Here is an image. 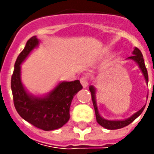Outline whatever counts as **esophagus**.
Wrapping results in <instances>:
<instances>
[{
    "label": "esophagus",
    "mask_w": 154,
    "mask_h": 154,
    "mask_svg": "<svg viewBox=\"0 0 154 154\" xmlns=\"http://www.w3.org/2000/svg\"><path fill=\"white\" fill-rule=\"evenodd\" d=\"M80 80L81 85H82V86H83L84 88L87 87V86H88V80H87V78H86V77H81Z\"/></svg>",
    "instance_id": "obj_1"
}]
</instances>
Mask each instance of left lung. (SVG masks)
Returning <instances> with one entry per match:
<instances>
[{"label": "left lung", "instance_id": "obj_1", "mask_svg": "<svg viewBox=\"0 0 154 154\" xmlns=\"http://www.w3.org/2000/svg\"><path fill=\"white\" fill-rule=\"evenodd\" d=\"M132 54H133V56L128 57L127 60L134 61L138 65L140 70L141 71V73H142L143 76H144L146 83L147 84L148 83V74H147V71H146V68L145 62H144V59H143V56H142L141 52H140L139 49L134 47ZM89 90H90L91 94H92V103H93V106H94V109H95V115H96L97 122H98V123L99 125H101L102 127H103L104 128H107V129H118V128H122L128 126V124H130L132 122L134 121L142 113V111H143V109H144L146 106V105H144L137 112L134 113L131 116H129L128 118H126V119H123V120H108V119L103 118V116L100 115V113H99L98 104H97V97H96L97 90H96L95 86L91 85V86H89Z\"/></svg>", "mask_w": 154, "mask_h": 154}]
</instances>
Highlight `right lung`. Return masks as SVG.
<instances>
[{
	"mask_svg": "<svg viewBox=\"0 0 154 154\" xmlns=\"http://www.w3.org/2000/svg\"><path fill=\"white\" fill-rule=\"evenodd\" d=\"M36 36L29 39L14 64L11 88L15 109L23 119L45 131L62 128L70 118L69 109L74 95L82 89L80 80L60 81L45 95H34L26 89L21 80V64L38 47Z\"/></svg>",
	"mask_w": 154,
	"mask_h": 154,
	"instance_id": "right-lung-1",
	"label": "right lung"
}]
</instances>
